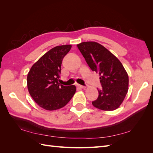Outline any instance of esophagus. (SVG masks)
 <instances>
[{"instance_id":"obj_1","label":"esophagus","mask_w":153,"mask_h":153,"mask_svg":"<svg viewBox=\"0 0 153 153\" xmlns=\"http://www.w3.org/2000/svg\"><path fill=\"white\" fill-rule=\"evenodd\" d=\"M76 87H77L78 88H80V89H85V86L80 85V84H76Z\"/></svg>"}]
</instances>
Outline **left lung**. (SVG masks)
Returning <instances> with one entry per match:
<instances>
[{"label": "left lung", "mask_w": 153, "mask_h": 153, "mask_svg": "<svg viewBox=\"0 0 153 153\" xmlns=\"http://www.w3.org/2000/svg\"><path fill=\"white\" fill-rule=\"evenodd\" d=\"M88 66L99 73L101 87L92 101L96 108L111 111L121 105L128 91V75L119 60L103 46L93 41L77 45Z\"/></svg>", "instance_id": "left-lung-1"}]
</instances>
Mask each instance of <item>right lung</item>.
Here are the masks:
<instances>
[{"mask_svg": "<svg viewBox=\"0 0 153 153\" xmlns=\"http://www.w3.org/2000/svg\"><path fill=\"white\" fill-rule=\"evenodd\" d=\"M71 45L57 46L44 54L30 68L27 87L31 97L40 107L55 110L65 106L76 92L75 85L59 84L61 64Z\"/></svg>", "mask_w": 153, "mask_h": 153, "instance_id": "right-lung-1", "label": "right lung"}]
</instances>
